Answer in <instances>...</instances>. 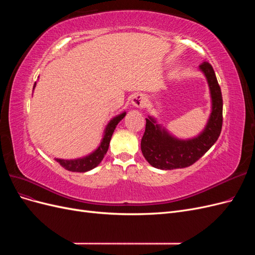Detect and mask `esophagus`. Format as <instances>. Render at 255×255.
<instances>
[{
  "label": "esophagus",
  "instance_id": "esophagus-1",
  "mask_svg": "<svg viewBox=\"0 0 255 255\" xmlns=\"http://www.w3.org/2000/svg\"><path fill=\"white\" fill-rule=\"evenodd\" d=\"M132 104L136 107H142L144 105V98L141 95H137L132 99Z\"/></svg>",
  "mask_w": 255,
  "mask_h": 255
}]
</instances>
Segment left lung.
Instances as JSON below:
<instances>
[{"instance_id":"obj_1","label":"left lung","mask_w":255,"mask_h":255,"mask_svg":"<svg viewBox=\"0 0 255 255\" xmlns=\"http://www.w3.org/2000/svg\"><path fill=\"white\" fill-rule=\"evenodd\" d=\"M200 69L210 86L213 109L203 132L194 139L179 140L155 125L153 118L145 119V129L141 138V152L153 167L164 170L186 168L195 164L217 141L222 128V95L212 65L203 61Z\"/></svg>"}]
</instances>
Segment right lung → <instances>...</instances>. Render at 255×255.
Wrapping results in <instances>:
<instances>
[{"label":"right lung","instance_id":"obj_1","mask_svg":"<svg viewBox=\"0 0 255 255\" xmlns=\"http://www.w3.org/2000/svg\"><path fill=\"white\" fill-rule=\"evenodd\" d=\"M36 84V83H35ZM35 87V85H34ZM126 116V113H123L117 117L114 118L107 126L106 129H105V135L103 137V140L101 142V144L99 145V148L94 152L91 153L90 155L83 157V158H79V159H71V160H66V159H56L58 163L60 164V166L65 168L66 170L72 171V172H86L88 170H91L95 167H97L101 160L103 159V157L105 156V154L109 150L110 146V142L112 139V136L114 130L117 127L118 123L120 122V120L123 119V117Z\"/></svg>","mask_w":255,"mask_h":255}]
</instances>
